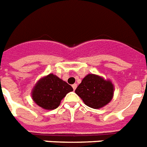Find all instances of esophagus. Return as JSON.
<instances>
[{"label":"esophagus","mask_w":147,"mask_h":147,"mask_svg":"<svg viewBox=\"0 0 147 147\" xmlns=\"http://www.w3.org/2000/svg\"><path fill=\"white\" fill-rule=\"evenodd\" d=\"M76 86H77V85H76V83H75V84L72 85V87H73V88H74V90H75V89H76Z\"/></svg>","instance_id":"1"}]
</instances>
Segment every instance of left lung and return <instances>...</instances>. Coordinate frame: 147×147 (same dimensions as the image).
<instances>
[{
    "mask_svg": "<svg viewBox=\"0 0 147 147\" xmlns=\"http://www.w3.org/2000/svg\"><path fill=\"white\" fill-rule=\"evenodd\" d=\"M76 94L89 107L99 109L110 102L113 95V86L110 81L94 74H88L75 90Z\"/></svg>",
    "mask_w": 147,
    "mask_h": 147,
    "instance_id": "8db88e82",
    "label": "left lung"
}]
</instances>
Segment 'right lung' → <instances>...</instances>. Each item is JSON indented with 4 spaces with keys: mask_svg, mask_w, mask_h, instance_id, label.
Masks as SVG:
<instances>
[{
    "mask_svg": "<svg viewBox=\"0 0 147 147\" xmlns=\"http://www.w3.org/2000/svg\"><path fill=\"white\" fill-rule=\"evenodd\" d=\"M73 88L53 74L41 79L34 86L32 98L34 102L46 110H53L59 106L61 100Z\"/></svg>",
    "mask_w": 147,
    "mask_h": 147,
    "instance_id": "1",
    "label": "right lung"
}]
</instances>
